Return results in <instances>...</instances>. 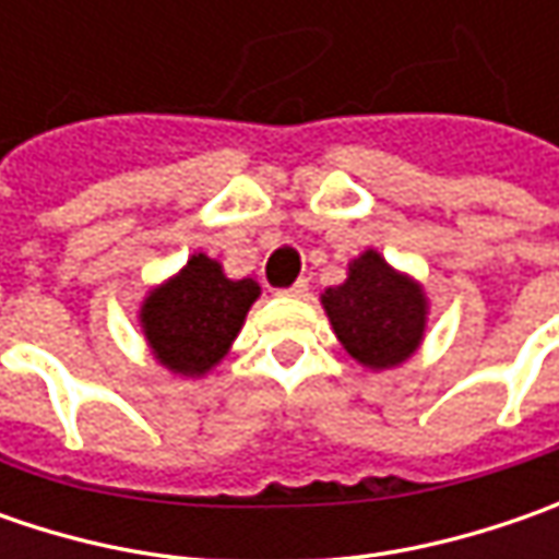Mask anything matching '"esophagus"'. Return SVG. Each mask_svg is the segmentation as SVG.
<instances>
[{
  "label": "esophagus",
  "instance_id": "obj_1",
  "mask_svg": "<svg viewBox=\"0 0 559 559\" xmlns=\"http://www.w3.org/2000/svg\"><path fill=\"white\" fill-rule=\"evenodd\" d=\"M292 298H305L308 295V280H298V283H292V289L286 292Z\"/></svg>",
  "mask_w": 559,
  "mask_h": 559
}]
</instances>
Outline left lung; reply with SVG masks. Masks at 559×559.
Returning a JSON list of instances; mask_svg holds the SVG:
<instances>
[{
  "instance_id": "8db88e82",
  "label": "left lung",
  "mask_w": 559,
  "mask_h": 559,
  "mask_svg": "<svg viewBox=\"0 0 559 559\" xmlns=\"http://www.w3.org/2000/svg\"><path fill=\"white\" fill-rule=\"evenodd\" d=\"M320 305L342 348L373 373L401 367L426 338L429 295L423 283L392 267L376 248L348 261L345 283L323 292Z\"/></svg>"
}]
</instances>
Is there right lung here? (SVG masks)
I'll return each instance as SVG.
<instances>
[{
    "label": "right lung",
    "mask_w": 559,
    "mask_h": 559,
    "mask_svg": "<svg viewBox=\"0 0 559 559\" xmlns=\"http://www.w3.org/2000/svg\"><path fill=\"white\" fill-rule=\"evenodd\" d=\"M258 298L261 286L251 276L229 280L221 261L195 251L174 276L145 292L136 317L148 352L167 373L202 379L229 355Z\"/></svg>",
    "instance_id": "obj_1"
}]
</instances>
